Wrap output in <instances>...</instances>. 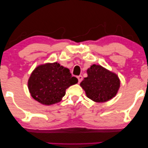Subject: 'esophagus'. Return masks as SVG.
<instances>
[{
  "label": "esophagus",
  "instance_id": "34e87169",
  "mask_svg": "<svg viewBox=\"0 0 148 148\" xmlns=\"http://www.w3.org/2000/svg\"><path fill=\"white\" fill-rule=\"evenodd\" d=\"M77 79H78L79 83H81V82L82 81V80H83V76H82V75H79V76L77 77Z\"/></svg>",
  "mask_w": 148,
  "mask_h": 148
}]
</instances>
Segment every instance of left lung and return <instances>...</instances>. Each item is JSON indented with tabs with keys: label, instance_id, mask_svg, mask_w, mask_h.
Instances as JSON below:
<instances>
[{
	"label": "left lung",
	"instance_id": "8db88e82",
	"mask_svg": "<svg viewBox=\"0 0 148 148\" xmlns=\"http://www.w3.org/2000/svg\"><path fill=\"white\" fill-rule=\"evenodd\" d=\"M88 77L80 85L88 98L96 102H105L117 94L120 87V80L114 73L100 65L94 64L87 69Z\"/></svg>",
	"mask_w": 148,
	"mask_h": 148
}]
</instances>
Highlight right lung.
Segmentation results:
<instances>
[{
    "label": "right lung",
    "instance_id": "right-lung-1",
    "mask_svg": "<svg viewBox=\"0 0 148 148\" xmlns=\"http://www.w3.org/2000/svg\"><path fill=\"white\" fill-rule=\"evenodd\" d=\"M69 69L57 62L40 65L34 69L28 80L31 96L44 105L60 102L70 86L77 83Z\"/></svg>",
    "mask_w": 148,
    "mask_h": 148
}]
</instances>
